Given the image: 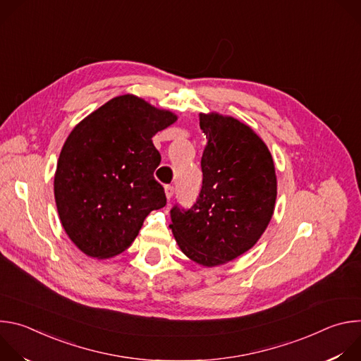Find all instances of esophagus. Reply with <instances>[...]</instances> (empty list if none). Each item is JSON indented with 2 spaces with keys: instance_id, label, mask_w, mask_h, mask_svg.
Listing matches in <instances>:
<instances>
[{
  "instance_id": "34e87169",
  "label": "esophagus",
  "mask_w": 361,
  "mask_h": 361,
  "mask_svg": "<svg viewBox=\"0 0 361 361\" xmlns=\"http://www.w3.org/2000/svg\"><path fill=\"white\" fill-rule=\"evenodd\" d=\"M164 192H166L167 200H171V197H173V194H174V187H171V185H166V187H164Z\"/></svg>"
}]
</instances>
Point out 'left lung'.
I'll use <instances>...</instances> for the list:
<instances>
[{
  "mask_svg": "<svg viewBox=\"0 0 361 361\" xmlns=\"http://www.w3.org/2000/svg\"><path fill=\"white\" fill-rule=\"evenodd\" d=\"M198 118L207 138L202 187L190 210H171L170 228L188 259L210 269L260 240L274 214L277 176L269 147L250 126L217 111Z\"/></svg>",
  "mask_w": 361,
  "mask_h": 361,
  "instance_id": "left-lung-1",
  "label": "left lung"
}]
</instances>
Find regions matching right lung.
Returning a JSON list of instances; mask_svg holds the SVG:
<instances>
[{
  "mask_svg": "<svg viewBox=\"0 0 361 361\" xmlns=\"http://www.w3.org/2000/svg\"><path fill=\"white\" fill-rule=\"evenodd\" d=\"M178 117L134 94L111 98L67 137L54 174L60 221L78 250L97 260L127 250L164 188L154 180L160 152L152 137Z\"/></svg>",
  "mask_w": 361,
  "mask_h": 361,
  "instance_id": "1",
  "label": "right lung"
}]
</instances>
